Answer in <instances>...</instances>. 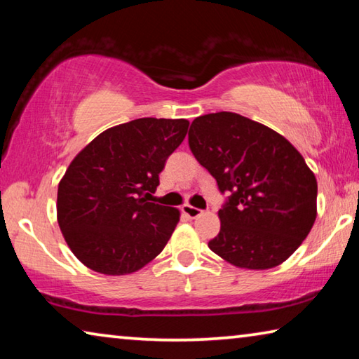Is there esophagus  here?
<instances>
[{
    "label": "esophagus",
    "instance_id": "obj_1",
    "mask_svg": "<svg viewBox=\"0 0 359 359\" xmlns=\"http://www.w3.org/2000/svg\"><path fill=\"white\" fill-rule=\"evenodd\" d=\"M182 212H184V214H185L187 217H190V218H196V217H199V215L203 214L201 209L193 208V205H190V204H184V205H182Z\"/></svg>",
    "mask_w": 359,
    "mask_h": 359
}]
</instances>
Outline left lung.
Listing matches in <instances>:
<instances>
[{
    "label": "left lung",
    "instance_id": "1",
    "mask_svg": "<svg viewBox=\"0 0 359 359\" xmlns=\"http://www.w3.org/2000/svg\"><path fill=\"white\" fill-rule=\"evenodd\" d=\"M188 144L218 190L229 191L210 250L244 269L288 259L317 218V179L299 151L277 131L234 112L194 118Z\"/></svg>",
    "mask_w": 359,
    "mask_h": 359
}]
</instances>
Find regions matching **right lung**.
<instances>
[{
	"instance_id": "right-lung-1",
	"label": "right lung",
	"mask_w": 359,
	"mask_h": 359,
	"mask_svg": "<svg viewBox=\"0 0 359 359\" xmlns=\"http://www.w3.org/2000/svg\"><path fill=\"white\" fill-rule=\"evenodd\" d=\"M185 118H137L102 131L58 184L57 218L76 258L106 276L136 272L160 255L180 212L149 203Z\"/></svg>"
}]
</instances>
